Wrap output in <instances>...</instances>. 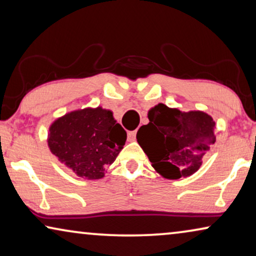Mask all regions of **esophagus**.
Listing matches in <instances>:
<instances>
[{
    "label": "esophagus",
    "instance_id": "1",
    "mask_svg": "<svg viewBox=\"0 0 256 256\" xmlns=\"http://www.w3.org/2000/svg\"><path fill=\"white\" fill-rule=\"evenodd\" d=\"M136 131H131L128 133V141H134L136 140Z\"/></svg>",
    "mask_w": 256,
    "mask_h": 256
}]
</instances>
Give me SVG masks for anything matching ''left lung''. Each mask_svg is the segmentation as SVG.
<instances>
[{
    "label": "left lung",
    "instance_id": "8db88e82",
    "mask_svg": "<svg viewBox=\"0 0 256 256\" xmlns=\"http://www.w3.org/2000/svg\"><path fill=\"white\" fill-rule=\"evenodd\" d=\"M136 140L158 174L166 179L192 176L215 144V122L200 110L180 112L158 104L148 112Z\"/></svg>",
    "mask_w": 256,
    "mask_h": 256
}]
</instances>
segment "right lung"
<instances>
[{
	"label": "right lung",
	"mask_w": 256,
	"mask_h": 256,
	"mask_svg": "<svg viewBox=\"0 0 256 256\" xmlns=\"http://www.w3.org/2000/svg\"><path fill=\"white\" fill-rule=\"evenodd\" d=\"M126 132L112 110L84 108L58 117L49 126L48 147L52 154L78 177L95 180L104 177L123 150Z\"/></svg>",
	"instance_id": "right-lung-1"
}]
</instances>
